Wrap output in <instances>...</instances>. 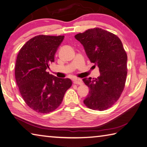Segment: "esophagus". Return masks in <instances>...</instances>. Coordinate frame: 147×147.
I'll return each mask as SVG.
<instances>
[{"label":"esophagus","mask_w":147,"mask_h":147,"mask_svg":"<svg viewBox=\"0 0 147 147\" xmlns=\"http://www.w3.org/2000/svg\"><path fill=\"white\" fill-rule=\"evenodd\" d=\"M74 83L76 84H78V85H82L83 84V82L82 81V80L79 79H74Z\"/></svg>","instance_id":"34e87169"}]
</instances>
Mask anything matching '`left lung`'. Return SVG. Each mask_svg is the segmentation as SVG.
<instances>
[{
	"label": "left lung",
	"mask_w": 147,
	"mask_h": 147,
	"mask_svg": "<svg viewBox=\"0 0 147 147\" xmlns=\"http://www.w3.org/2000/svg\"><path fill=\"white\" fill-rule=\"evenodd\" d=\"M84 47L91 63L97 65L100 76L84 78L89 88L84 103L89 109L103 111L115 103L123 91L127 74V56L120 38L101 28L87 30L75 35Z\"/></svg>",
	"instance_id": "obj_1"
}]
</instances>
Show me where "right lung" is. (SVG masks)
I'll return each mask as SVG.
<instances>
[{
  "instance_id": "1",
  "label": "right lung",
  "mask_w": 147,
  "mask_h": 147,
  "mask_svg": "<svg viewBox=\"0 0 147 147\" xmlns=\"http://www.w3.org/2000/svg\"><path fill=\"white\" fill-rule=\"evenodd\" d=\"M65 36L40 35L23 45L18 54L15 78L26 105L38 113L53 112L61 103L65 92L72 84L47 71L55 61L57 49Z\"/></svg>"
}]
</instances>
